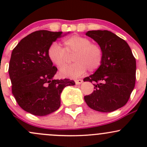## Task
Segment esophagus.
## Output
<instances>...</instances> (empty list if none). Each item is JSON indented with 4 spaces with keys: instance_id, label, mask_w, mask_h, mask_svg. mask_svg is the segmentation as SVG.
<instances>
[{
    "instance_id": "34e87169",
    "label": "esophagus",
    "mask_w": 147,
    "mask_h": 147,
    "mask_svg": "<svg viewBox=\"0 0 147 147\" xmlns=\"http://www.w3.org/2000/svg\"><path fill=\"white\" fill-rule=\"evenodd\" d=\"M75 84H82V83L83 80H75Z\"/></svg>"
}]
</instances>
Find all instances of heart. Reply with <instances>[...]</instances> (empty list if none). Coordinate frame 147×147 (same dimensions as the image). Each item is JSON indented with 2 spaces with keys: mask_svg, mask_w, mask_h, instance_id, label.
<instances>
[{
  "mask_svg": "<svg viewBox=\"0 0 147 147\" xmlns=\"http://www.w3.org/2000/svg\"><path fill=\"white\" fill-rule=\"evenodd\" d=\"M63 48L57 42L50 45L47 55L50 61L57 68L61 69L67 64L68 55L74 54L76 63L60 70L63 78H76L80 77L86 71H95L101 66L103 52L98 44L92 43L89 38L75 35L65 38L63 41Z\"/></svg>",
  "mask_w": 147,
  "mask_h": 147,
  "instance_id": "heart-1",
  "label": "heart"
}]
</instances>
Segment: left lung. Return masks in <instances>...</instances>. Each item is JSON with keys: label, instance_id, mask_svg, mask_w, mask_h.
Here are the masks:
<instances>
[{"label": "left lung", "instance_id": "obj_1", "mask_svg": "<svg viewBox=\"0 0 147 147\" xmlns=\"http://www.w3.org/2000/svg\"><path fill=\"white\" fill-rule=\"evenodd\" d=\"M86 35L101 47V66L84 81L94 82V90L84 97L91 109L111 112L127 104L136 80V60L127 42L108 30H90Z\"/></svg>", "mask_w": 147, "mask_h": 147}]
</instances>
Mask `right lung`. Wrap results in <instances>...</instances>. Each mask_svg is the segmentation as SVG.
<instances>
[{"mask_svg": "<svg viewBox=\"0 0 147 147\" xmlns=\"http://www.w3.org/2000/svg\"><path fill=\"white\" fill-rule=\"evenodd\" d=\"M62 36L63 32L35 31L23 38L12 52L8 69L12 93L19 106L33 115L45 116L57 110L63 89L75 84L69 79H53L57 69L47 51Z\"/></svg>", "mask_w": 147, "mask_h": 147, "instance_id": "right-lung-1", "label": "right lung"}]
</instances>
